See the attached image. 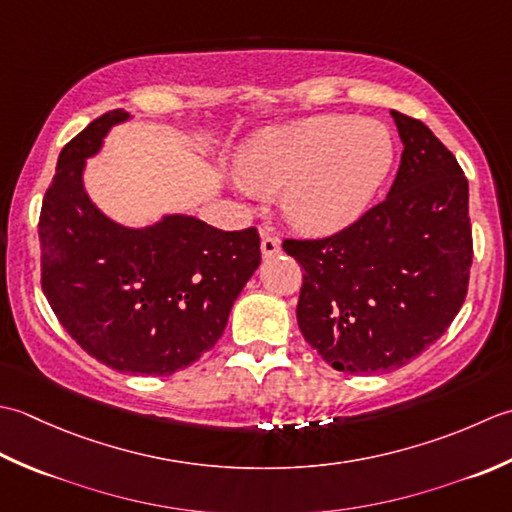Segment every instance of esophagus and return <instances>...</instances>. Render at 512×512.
<instances>
[{
  "mask_svg": "<svg viewBox=\"0 0 512 512\" xmlns=\"http://www.w3.org/2000/svg\"><path fill=\"white\" fill-rule=\"evenodd\" d=\"M260 236H263V241H260V252H263V256H265V258H269V256H276V254L280 252V243H278V238L269 236L267 232H260Z\"/></svg>",
  "mask_w": 512,
  "mask_h": 512,
  "instance_id": "34e87169",
  "label": "esophagus"
}]
</instances>
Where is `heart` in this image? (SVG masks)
<instances>
[{"label":"heart","mask_w":512,"mask_h":512,"mask_svg":"<svg viewBox=\"0 0 512 512\" xmlns=\"http://www.w3.org/2000/svg\"><path fill=\"white\" fill-rule=\"evenodd\" d=\"M393 156L387 125L320 114L260 132L241 156V190H283L280 205L289 225L325 236L367 210Z\"/></svg>","instance_id":"1"}]
</instances>
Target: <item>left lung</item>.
Instances as JSON below:
<instances>
[{
	"instance_id": "1",
	"label": "left lung",
	"mask_w": 512,
	"mask_h": 512,
	"mask_svg": "<svg viewBox=\"0 0 512 512\" xmlns=\"http://www.w3.org/2000/svg\"><path fill=\"white\" fill-rule=\"evenodd\" d=\"M404 145L391 190L318 241L287 238L302 274V336L333 369L389 373L420 356L462 309L473 263L468 181L422 121L391 110Z\"/></svg>"
}]
</instances>
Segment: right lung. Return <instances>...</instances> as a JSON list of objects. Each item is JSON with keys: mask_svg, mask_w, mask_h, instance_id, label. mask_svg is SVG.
Wrapping results in <instances>:
<instances>
[{"mask_svg": "<svg viewBox=\"0 0 512 512\" xmlns=\"http://www.w3.org/2000/svg\"><path fill=\"white\" fill-rule=\"evenodd\" d=\"M110 110L66 143L39 216L41 289L83 351L132 375H172L223 336L229 311L260 265L256 227L223 232L168 214L125 227L90 201L86 159L112 125Z\"/></svg>", "mask_w": 512, "mask_h": 512, "instance_id": "obj_1", "label": "right lung"}]
</instances>
